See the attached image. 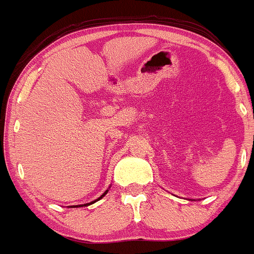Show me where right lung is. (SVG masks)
<instances>
[{"mask_svg":"<svg viewBox=\"0 0 254 254\" xmlns=\"http://www.w3.org/2000/svg\"><path fill=\"white\" fill-rule=\"evenodd\" d=\"M107 192H109V190H106V191L104 192V194L101 195V196L99 197V199H96V200H94V201H91V202H89V204H82V205H70V206H67V207H80V206H89L90 204H94V202H96V201H99V200H101L102 197L105 196V195L107 194Z\"/></svg>","mask_w":254,"mask_h":254,"instance_id":"obj_1","label":"right lung"}]
</instances>
